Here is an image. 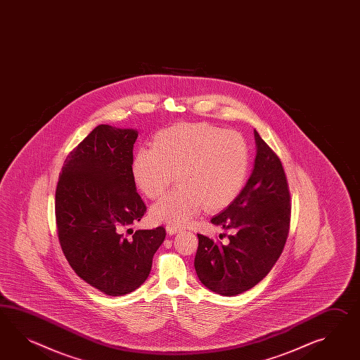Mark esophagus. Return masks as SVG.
I'll return each instance as SVG.
<instances>
[{"instance_id":"1","label":"esophagus","mask_w":360,"mask_h":360,"mask_svg":"<svg viewBox=\"0 0 360 360\" xmlns=\"http://www.w3.org/2000/svg\"><path fill=\"white\" fill-rule=\"evenodd\" d=\"M184 229L176 226V225H167V231L172 236V234H176V233H181Z\"/></svg>"}]
</instances>
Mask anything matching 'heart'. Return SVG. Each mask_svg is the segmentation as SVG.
I'll return each mask as SVG.
<instances>
[{"label": "heart", "instance_id": "b5f03b06", "mask_svg": "<svg viewBox=\"0 0 360 360\" xmlns=\"http://www.w3.org/2000/svg\"><path fill=\"white\" fill-rule=\"evenodd\" d=\"M248 165V146L240 132L210 123H181L158 132L153 147L136 152L132 174L149 199L165 193L176 174L179 186L152 207L150 217L182 226L204 207L219 211L234 202Z\"/></svg>", "mask_w": 360, "mask_h": 360}]
</instances>
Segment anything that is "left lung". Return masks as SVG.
Returning <instances> with one entry per match:
<instances>
[{
  "mask_svg": "<svg viewBox=\"0 0 360 360\" xmlns=\"http://www.w3.org/2000/svg\"><path fill=\"white\" fill-rule=\"evenodd\" d=\"M256 158L245 188L212 224L233 230L229 242L198 234L195 271L205 288L221 295L252 289L271 272L289 236V184L280 158L255 131ZM222 239V237H219Z\"/></svg>",
  "mask_w": 360,
  "mask_h": 360,
  "instance_id": "left-lung-1",
  "label": "left lung"
}]
</instances>
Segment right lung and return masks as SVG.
Returning a JSON list of instances; mask_svg holds the SVG:
<instances>
[{
	"instance_id": "right-lung-1",
	"label": "right lung",
	"mask_w": 360,
	"mask_h": 360,
	"mask_svg": "<svg viewBox=\"0 0 360 360\" xmlns=\"http://www.w3.org/2000/svg\"><path fill=\"white\" fill-rule=\"evenodd\" d=\"M138 132L98 124L65 160L56 188V225L74 272L110 297L138 289L164 242V226L136 230L147 205L136 193L132 149Z\"/></svg>"
}]
</instances>
